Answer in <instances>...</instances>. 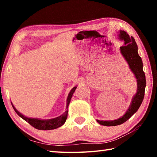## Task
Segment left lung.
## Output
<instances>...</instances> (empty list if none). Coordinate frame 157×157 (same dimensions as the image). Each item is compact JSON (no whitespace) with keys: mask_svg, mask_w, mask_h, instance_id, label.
I'll return each mask as SVG.
<instances>
[{"mask_svg":"<svg viewBox=\"0 0 157 157\" xmlns=\"http://www.w3.org/2000/svg\"><path fill=\"white\" fill-rule=\"evenodd\" d=\"M119 37L124 40V45L121 46V52L124 59L128 63L131 69L137 79L138 89L136 94L133 98L131 105L124 116L119 119L111 121H97L98 123L104 126H116L124 123L129 119L139 109L144 98L145 89L146 86L145 75L143 70V62L140 57L138 54V46L134 37L129 36L126 32L121 30Z\"/></svg>","mask_w":157,"mask_h":157,"instance_id":"8db88e82","label":"left lung"}]
</instances>
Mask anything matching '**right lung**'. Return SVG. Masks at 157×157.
<instances>
[{"label":"right lung","mask_w":157,"mask_h":157,"mask_svg":"<svg viewBox=\"0 0 157 157\" xmlns=\"http://www.w3.org/2000/svg\"><path fill=\"white\" fill-rule=\"evenodd\" d=\"M77 86H75L74 88L71 90V92L69 93L68 96L67 98V103H66V111L63 113L62 115H61L59 117H57V118H53V119H50V120H39V119L37 118H27V117L24 116L22 115L19 111H18L16 108L14 107V105H12L13 108H14V111H16L18 116H19L21 118H22L23 120H25L26 122L34 127V128L37 129H41V130H50V129H57L58 127H61L63 125V124L65 123V122L67 119V116H68V105L71 102V99L73 96V93L75 92Z\"/></svg>","instance_id":"add662e5"}]
</instances>
